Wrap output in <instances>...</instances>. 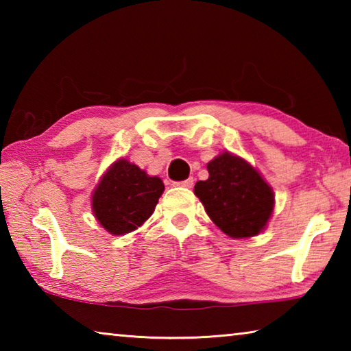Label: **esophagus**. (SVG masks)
<instances>
[{
  "mask_svg": "<svg viewBox=\"0 0 351 351\" xmlns=\"http://www.w3.org/2000/svg\"><path fill=\"white\" fill-rule=\"evenodd\" d=\"M175 186H180V187H187L190 189L193 186V178H189V180H184V181H178V182H173Z\"/></svg>",
  "mask_w": 351,
  "mask_h": 351,
  "instance_id": "1",
  "label": "esophagus"
}]
</instances>
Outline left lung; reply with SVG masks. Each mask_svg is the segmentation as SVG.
<instances>
[{
	"mask_svg": "<svg viewBox=\"0 0 351 351\" xmlns=\"http://www.w3.org/2000/svg\"><path fill=\"white\" fill-rule=\"evenodd\" d=\"M209 178L193 192L207 215L226 235L249 239L266 228L274 210V192L245 159L229 152L207 164Z\"/></svg>",
	"mask_w": 351,
	"mask_h": 351,
	"instance_id": "1",
	"label": "left lung"
}]
</instances>
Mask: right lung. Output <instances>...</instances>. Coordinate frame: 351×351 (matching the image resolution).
I'll return each instance as SVG.
<instances>
[{"instance_id": "obj_1", "label": "right lung", "mask_w": 351, "mask_h": 351, "mask_svg": "<svg viewBox=\"0 0 351 351\" xmlns=\"http://www.w3.org/2000/svg\"><path fill=\"white\" fill-rule=\"evenodd\" d=\"M164 192L158 176H148L127 159H117L94 189V217L112 235H125L144 224Z\"/></svg>"}]
</instances>
